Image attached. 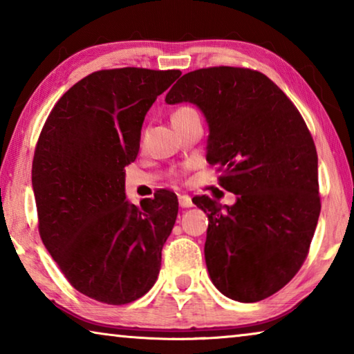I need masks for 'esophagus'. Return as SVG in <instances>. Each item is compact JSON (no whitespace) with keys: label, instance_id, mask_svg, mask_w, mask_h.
Segmentation results:
<instances>
[{"label":"esophagus","instance_id":"esophagus-1","mask_svg":"<svg viewBox=\"0 0 354 354\" xmlns=\"http://www.w3.org/2000/svg\"><path fill=\"white\" fill-rule=\"evenodd\" d=\"M178 200H179V206H181V207H192V206H194V203H192V198L189 195H179Z\"/></svg>","mask_w":354,"mask_h":354}]
</instances>
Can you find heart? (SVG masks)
Instances as JSON below:
<instances>
[{"instance_id": "heart-1", "label": "heart", "mask_w": 354, "mask_h": 354, "mask_svg": "<svg viewBox=\"0 0 354 354\" xmlns=\"http://www.w3.org/2000/svg\"><path fill=\"white\" fill-rule=\"evenodd\" d=\"M192 112H195V111L192 109V107H189V106L178 107V109H175V112L171 113V122H175V120H178V118H183L185 115H189V113H192Z\"/></svg>"}]
</instances>
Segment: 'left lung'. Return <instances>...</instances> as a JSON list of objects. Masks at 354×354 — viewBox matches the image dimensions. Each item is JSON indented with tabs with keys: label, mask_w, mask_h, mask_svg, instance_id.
Here are the masks:
<instances>
[{
	"label": "left lung",
	"mask_w": 354,
	"mask_h": 354,
	"mask_svg": "<svg viewBox=\"0 0 354 354\" xmlns=\"http://www.w3.org/2000/svg\"><path fill=\"white\" fill-rule=\"evenodd\" d=\"M169 104H196L209 124L207 162L237 195L221 206L206 195L205 257L214 286L254 303L277 293L301 268L320 215L317 149L301 113L257 70L209 67L185 73Z\"/></svg>",
	"instance_id": "obj_1"
}]
</instances>
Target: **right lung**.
Returning <instances> with one entry per match:
<instances>
[{"instance_id":"1","label":"right lung","mask_w":354,"mask_h":354,"mask_svg":"<svg viewBox=\"0 0 354 354\" xmlns=\"http://www.w3.org/2000/svg\"><path fill=\"white\" fill-rule=\"evenodd\" d=\"M179 70L93 71L68 88L41 128L32 189L41 242L77 292L106 304L136 301L156 283L178 198L160 190L140 207L124 196L149 107Z\"/></svg>"}]
</instances>
